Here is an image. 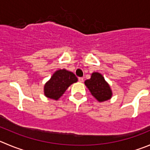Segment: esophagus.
<instances>
[{
    "label": "esophagus",
    "mask_w": 150,
    "mask_h": 150,
    "mask_svg": "<svg viewBox=\"0 0 150 150\" xmlns=\"http://www.w3.org/2000/svg\"><path fill=\"white\" fill-rule=\"evenodd\" d=\"M83 81H84V79L82 77H79V82H83Z\"/></svg>",
    "instance_id": "esophagus-1"
}]
</instances>
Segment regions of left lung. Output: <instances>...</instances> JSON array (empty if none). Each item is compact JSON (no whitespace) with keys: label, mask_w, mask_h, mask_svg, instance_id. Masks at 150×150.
Wrapping results in <instances>:
<instances>
[{"label":"left lung","mask_w":150,"mask_h":150,"mask_svg":"<svg viewBox=\"0 0 150 150\" xmlns=\"http://www.w3.org/2000/svg\"><path fill=\"white\" fill-rule=\"evenodd\" d=\"M85 85L98 102H105L112 98V92L110 86L100 73H93L91 79L85 81Z\"/></svg>","instance_id":"obj_1"}]
</instances>
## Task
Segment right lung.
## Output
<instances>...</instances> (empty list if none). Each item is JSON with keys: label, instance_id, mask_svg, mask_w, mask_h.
<instances>
[{"label": "right lung", "instance_id": "obj_1", "mask_svg": "<svg viewBox=\"0 0 150 150\" xmlns=\"http://www.w3.org/2000/svg\"><path fill=\"white\" fill-rule=\"evenodd\" d=\"M77 81V77L73 72L66 69L57 70L44 85V95L48 99L58 100L68 87Z\"/></svg>", "mask_w": 150, "mask_h": 150}]
</instances>
